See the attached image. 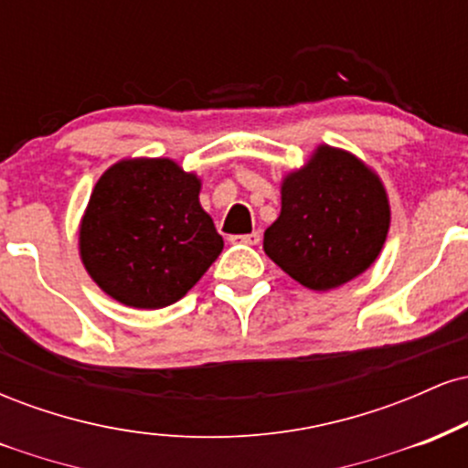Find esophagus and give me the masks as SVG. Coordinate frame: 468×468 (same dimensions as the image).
Returning a JSON list of instances; mask_svg holds the SVG:
<instances>
[{
  "mask_svg": "<svg viewBox=\"0 0 468 468\" xmlns=\"http://www.w3.org/2000/svg\"><path fill=\"white\" fill-rule=\"evenodd\" d=\"M260 239H261L260 230H252V233H246V235H233V238H230V241H241V244H249V246H257L260 244Z\"/></svg>",
  "mask_w": 468,
  "mask_h": 468,
  "instance_id": "obj_1",
  "label": "esophagus"
}]
</instances>
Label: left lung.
Here are the masks:
<instances>
[{"mask_svg":"<svg viewBox=\"0 0 468 468\" xmlns=\"http://www.w3.org/2000/svg\"><path fill=\"white\" fill-rule=\"evenodd\" d=\"M389 222L388 189L372 166L319 144L282 178V213L266 229L264 250L294 282L325 292L378 260Z\"/></svg>","mask_w":468,"mask_h":468,"instance_id":"8db88e82","label":"left lung"}]
</instances>
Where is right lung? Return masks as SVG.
<instances>
[{
  "instance_id": "obj_1",
  "label": "right lung",
  "mask_w": 468,
  "mask_h": 468,
  "mask_svg": "<svg viewBox=\"0 0 468 468\" xmlns=\"http://www.w3.org/2000/svg\"><path fill=\"white\" fill-rule=\"evenodd\" d=\"M202 180L171 158H122L94 185L79 224V255L118 303L180 302L224 249L200 204Z\"/></svg>"
}]
</instances>
